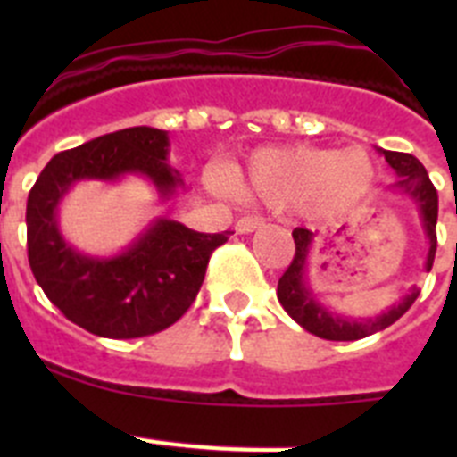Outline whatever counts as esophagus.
Masks as SVG:
<instances>
[{"label": "esophagus", "instance_id": "1", "mask_svg": "<svg viewBox=\"0 0 457 457\" xmlns=\"http://www.w3.org/2000/svg\"><path fill=\"white\" fill-rule=\"evenodd\" d=\"M263 224L265 221L261 220V217H242V220L236 224V231L237 233H253V231H258V228H261Z\"/></svg>", "mask_w": 457, "mask_h": 457}]
</instances>
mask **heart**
I'll list each match as a JSON object with an SVG mask.
<instances>
[{
  "label": "heart",
  "mask_w": 457,
  "mask_h": 457,
  "mask_svg": "<svg viewBox=\"0 0 457 457\" xmlns=\"http://www.w3.org/2000/svg\"><path fill=\"white\" fill-rule=\"evenodd\" d=\"M375 173L373 157L364 148L332 151L295 144L258 148L245 169H237L231 176L224 173L212 185L268 208L300 204L309 212L329 215L354 204L373 185Z\"/></svg>",
  "instance_id": "heart-1"
}]
</instances>
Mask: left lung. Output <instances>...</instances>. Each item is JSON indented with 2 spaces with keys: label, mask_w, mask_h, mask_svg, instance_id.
<instances>
[{
  "label": "left lung",
  "mask_w": 457,
  "mask_h": 457,
  "mask_svg": "<svg viewBox=\"0 0 457 457\" xmlns=\"http://www.w3.org/2000/svg\"><path fill=\"white\" fill-rule=\"evenodd\" d=\"M379 153L385 155L389 167L394 169L398 180L394 183L395 192L405 194L411 204L417 205L419 220H421L423 236L428 240V253L423 270L430 272L435 261V249H437V192H435L433 183L428 179V171L417 157L410 153H395L379 148ZM318 233L309 231V228H295V258L290 268L286 270L284 277L278 278L277 297L281 306L286 309L290 318L300 327H304L306 332L316 334V337L327 338V341H357V338L370 337L375 332H382L389 325H394L398 318L414 304L419 297V288L411 286L410 293L403 295L401 300L391 304L386 311H379L373 318H353L337 313L325 302H320L309 281V261L313 256V245H316Z\"/></svg>",
  "instance_id": "1"
}]
</instances>
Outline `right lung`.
Wrapping results in <instances>:
<instances>
[{"instance_id": "add662e5", "label": "right lung", "mask_w": 457, "mask_h": 457, "mask_svg": "<svg viewBox=\"0 0 457 457\" xmlns=\"http://www.w3.org/2000/svg\"><path fill=\"white\" fill-rule=\"evenodd\" d=\"M144 179L160 201L173 199L185 180L169 164V132L137 125L54 155L27 199V249L47 300L96 337L137 338L162 332L192 306L210 253L231 231L196 233L155 217L135 240L109 256L79 252L63 237L59 208L87 180Z\"/></svg>"}]
</instances>
